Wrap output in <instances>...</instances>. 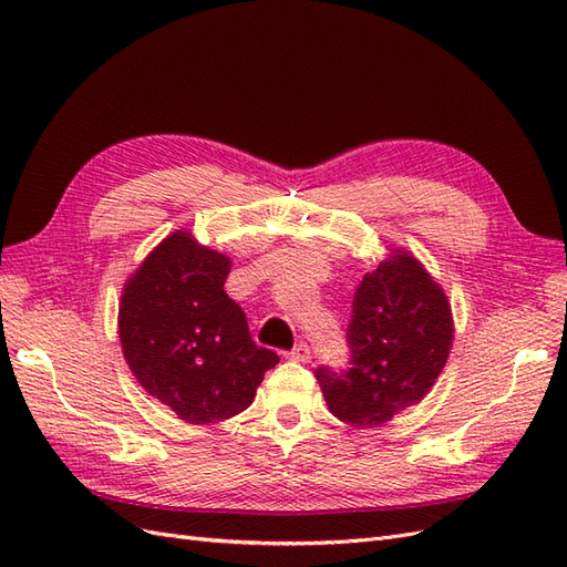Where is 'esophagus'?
<instances>
[{
    "instance_id": "1",
    "label": "esophagus",
    "mask_w": 567,
    "mask_h": 567,
    "mask_svg": "<svg viewBox=\"0 0 567 567\" xmlns=\"http://www.w3.org/2000/svg\"><path fill=\"white\" fill-rule=\"evenodd\" d=\"M290 354V359H296V362H310L312 359V350H310V346H307V342H296V348L288 352Z\"/></svg>"
}]
</instances>
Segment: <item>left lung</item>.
<instances>
[{
  "mask_svg": "<svg viewBox=\"0 0 567 567\" xmlns=\"http://www.w3.org/2000/svg\"><path fill=\"white\" fill-rule=\"evenodd\" d=\"M452 333L442 288L414 257L394 252L354 290L348 367L315 371L331 414L375 427L421 402L447 364Z\"/></svg>",
  "mask_w": 567,
  "mask_h": 567,
  "instance_id": "1",
  "label": "left lung"
}]
</instances>
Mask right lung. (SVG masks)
<instances>
[{
    "mask_svg": "<svg viewBox=\"0 0 567 567\" xmlns=\"http://www.w3.org/2000/svg\"><path fill=\"white\" fill-rule=\"evenodd\" d=\"M229 269V257L177 231L134 271L120 300L132 373L188 423L241 414L279 362L277 352L255 346L241 305L225 293Z\"/></svg>",
    "mask_w": 567,
    "mask_h": 567,
    "instance_id": "obj_1",
    "label": "right lung"
}]
</instances>
